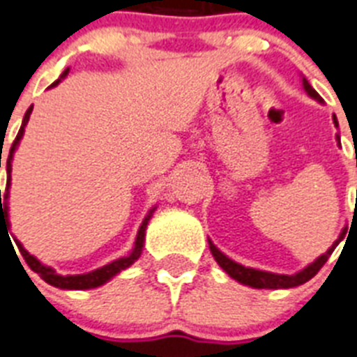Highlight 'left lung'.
Listing matches in <instances>:
<instances>
[{
	"instance_id": "obj_1",
	"label": "left lung",
	"mask_w": 357,
	"mask_h": 357,
	"mask_svg": "<svg viewBox=\"0 0 357 357\" xmlns=\"http://www.w3.org/2000/svg\"><path fill=\"white\" fill-rule=\"evenodd\" d=\"M303 84H304V89L308 91L310 97L317 98V100L321 102V97L317 95V91H315V89L310 86L306 78H303ZM334 123H335V126H337V119H335V115H334ZM343 234L339 236V240H335L334 244H332V248H330L326 253L321 255L319 259L315 260V262L310 264L308 268H304L303 271H299V273H295V275H277V273H268V271H260V269L245 268V266H242V264H236V262H233L231 259H227L224 253H220L218 249H216V245L211 244V242H208V248H211V253H213L214 260L220 264V268L224 269L229 277H233L234 280H238V282L245 284V286H251V288H259V289L295 288V286H301V284L308 282L312 277H315V275H317V271H319V269L324 266V262L328 260V257L332 255V251L335 249V245L341 242Z\"/></svg>"
}]
</instances>
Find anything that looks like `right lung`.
Returning a JSON list of instances; mask_svg holds the SVG:
<instances>
[{
  "mask_svg": "<svg viewBox=\"0 0 357 357\" xmlns=\"http://www.w3.org/2000/svg\"><path fill=\"white\" fill-rule=\"evenodd\" d=\"M69 69H66L62 73V77L58 78L56 82H53L51 86H56L60 80H62L66 75H68ZM31 112H33V106L27 109V113H25V117H23V123H22V128H20L18 135H16V139H14L13 146H10V152H8V159H7V174H8V179L7 183H10V161H13V153L14 150H16V146H18L20 139H22L23 132H25V124L29 123V117H31ZM0 169H1V158H0ZM3 198V202H1V198ZM7 198H8V188L7 192L1 194L0 190V229L8 227V214H7ZM153 208L149 213V216L144 218V222L141 224V227H139V233H137V238H135V245H133V251L128 255V257H124V259H119L115 260V262L112 264H106V266H102V268L95 269V271H91V273H84V275H68V277H62V275H56V271L51 268H47V266H43L40 260H36L33 257V255H29L25 249L22 248V244L20 242H16L18 244V249L20 253H22L23 260L27 262V266L31 269H33L34 273H38L40 277H42L43 280L47 284H51V286H56V288H62V289H89V288H97V286H100V284H104L106 280H109L113 277V275H117L119 271H123V269H126L128 266H132L135 260L141 257V251H143V244H144V231H146V224H149L150 216H152ZM8 233V229H7ZM18 257V255H16Z\"/></svg>",
  "mask_w": 357,
  "mask_h": 357,
  "instance_id": "add662e5",
  "label": "right lung"
}]
</instances>
